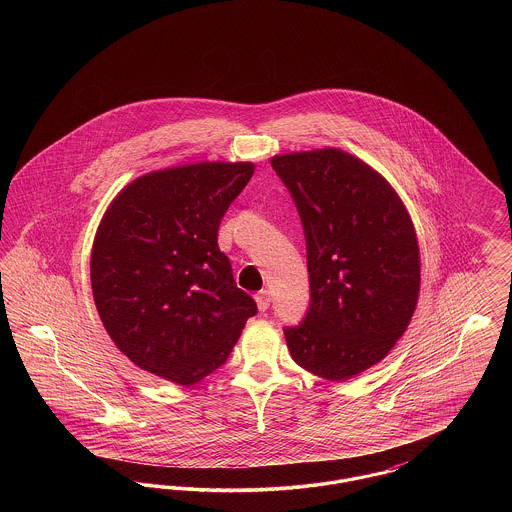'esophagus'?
Listing matches in <instances>:
<instances>
[{"instance_id": "obj_1", "label": "esophagus", "mask_w": 512, "mask_h": 512, "mask_svg": "<svg viewBox=\"0 0 512 512\" xmlns=\"http://www.w3.org/2000/svg\"><path fill=\"white\" fill-rule=\"evenodd\" d=\"M255 301H257V307L261 313H265L268 307H270V293L267 290H261V292L255 295Z\"/></svg>"}]
</instances>
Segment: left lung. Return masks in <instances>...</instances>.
<instances>
[{"mask_svg":"<svg viewBox=\"0 0 512 512\" xmlns=\"http://www.w3.org/2000/svg\"><path fill=\"white\" fill-rule=\"evenodd\" d=\"M297 207L311 303L284 336L293 361L341 382L382 361L403 336L420 290L413 222L390 184L340 149L270 161Z\"/></svg>","mask_w":512,"mask_h":512,"instance_id":"left-lung-1","label":"left lung"}]
</instances>
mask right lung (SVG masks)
Returning a JSON list of instances; mask_svg holds the SVG:
<instances>
[{
    "instance_id": "add662e5",
    "label": "right lung",
    "mask_w": 512,
    "mask_h": 512,
    "mask_svg": "<svg viewBox=\"0 0 512 512\" xmlns=\"http://www.w3.org/2000/svg\"><path fill=\"white\" fill-rule=\"evenodd\" d=\"M251 163H197L149 172L109 205L92 247L99 317L147 372L192 386L226 363L257 315L217 244L220 220Z\"/></svg>"
}]
</instances>
